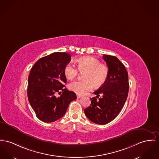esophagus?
Listing matches in <instances>:
<instances>
[{"label":"esophagus","instance_id":"34e87169","mask_svg":"<svg viewBox=\"0 0 159 159\" xmlns=\"http://www.w3.org/2000/svg\"><path fill=\"white\" fill-rule=\"evenodd\" d=\"M76 97H77V98H81V97H82V96L80 95H76Z\"/></svg>","mask_w":159,"mask_h":159}]
</instances>
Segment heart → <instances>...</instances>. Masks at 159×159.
<instances>
[{
    "instance_id": "obj_1",
    "label": "heart",
    "mask_w": 159,
    "mask_h": 159,
    "mask_svg": "<svg viewBox=\"0 0 159 159\" xmlns=\"http://www.w3.org/2000/svg\"><path fill=\"white\" fill-rule=\"evenodd\" d=\"M77 67L81 73H85L84 81H75L69 84V89L77 93L83 95L91 90L93 85L100 87L104 84L107 80L109 69L106 64L101 63L96 58L85 57L76 61ZM66 77L72 80L78 74L77 69L71 64H67L64 69Z\"/></svg>"
}]
</instances>
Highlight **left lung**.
Wrapping results in <instances>:
<instances>
[{
  "instance_id": "8db88e82",
  "label": "left lung",
  "mask_w": 159,
  "mask_h": 159,
  "mask_svg": "<svg viewBox=\"0 0 159 159\" xmlns=\"http://www.w3.org/2000/svg\"><path fill=\"white\" fill-rule=\"evenodd\" d=\"M102 58L109 69L107 80L94 92L96 96L90 98V106L84 110L87 117L99 125L107 124L116 117L127 100L129 90L128 75L124 65L114 56L104 55ZM100 94L101 98H98Z\"/></svg>"
}]
</instances>
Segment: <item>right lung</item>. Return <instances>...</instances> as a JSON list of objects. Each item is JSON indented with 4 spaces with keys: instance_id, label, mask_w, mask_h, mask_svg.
<instances>
[{
    "instance_id": "1",
    "label": "right lung",
    "mask_w": 159,
    "mask_h": 159,
    "mask_svg": "<svg viewBox=\"0 0 159 159\" xmlns=\"http://www.w3.org/2000/svg\"><path fill=\"white\" fill-rule=\"evenodd\" d=\"M71 60L66 52H54L39 60L28 77V98L37 117L43 122H53L65 115L69 104L76 99L68 90L64 75L65 66ZM62 95L56 97L57 93Z\"/></svg>"
}]
</instances>
